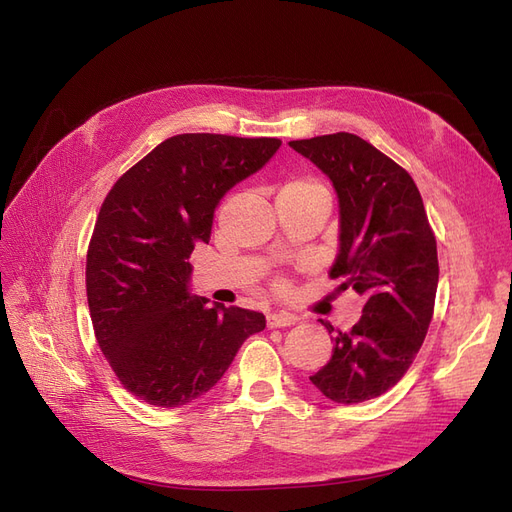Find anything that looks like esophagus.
Listing matches in <instances>:
<instances>
[{
  "label": "esophagus",
  "instance_id": "1",
  "mask_svg": "<svg viewBox=\"0 0 512 512\" xmlns=\"http://www.w3.org/2000/svg\"><path fill=\"white\" fill-rule=\"evenodd\" d=\"M297 320H299L297 316H292L288 312H275V314L267 316V327L269 329H282V327H290V324H294Z\"/></svg>",
  "mask_w": 512,
  "mask_h": 512
}]
</instances>
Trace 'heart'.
Wrapping results in <instances>:
<instances>
[{
  "label": "heart",
  "mask_w": 512,
  "mask_h": 512,
  "mask_svg": "<svg viewBox=\"0 0 512 512\" xmlns=\"http://www.w3.org/2000/svg\"><path fill=\"white\" fill-rule=\"evenodd\" d=\"M314 190H324V185H320L318 181L309 179V177H292L288 179L282 188L277 198H284V196H297V194H305V192H314Z\"/></svg>",
  "instance_id": "obj_1"
}]
</instances>
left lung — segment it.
Instances as JSON below:
<instances>
[{"instance_id":"1","label":"left lung","mask_w":512,"mask_h":512,"mask_svg":"<svg viewBox=\"0 0 512 512\" xmlns=\"http://www.w3.org/2000/svg\"><path fill=\"white\" fill-rule=\"evenodd\" d=\"M333 183L339 252L331 267L342 290L363 294V316L333 333V356L314 376L337 404H361L395 386L421 350L438 290V250L421 192L404 168L350 132L290 141Z\"/></svg>"}]
</instances>
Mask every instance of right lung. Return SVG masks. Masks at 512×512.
Here are the masks:
<instances>
[{
	"label": "right lung",
	"instance_id": "right-lung-1",
	"mask_svg": "<svg viewBox=\"0 0 512 512\" xmlns=\"http://www.w3.org/2000/svg\"><path fill=\"white\" fill-rule=\"evenodd\" d=\"M280 138L177 134L123 173L87 250V303L115 376L138 399L179 408L213 389L267 320L190 292L224 194L265 166Z\"/></svg>",
	"mask_w": 512,
	"mask_h": 512
}]
</instances>
